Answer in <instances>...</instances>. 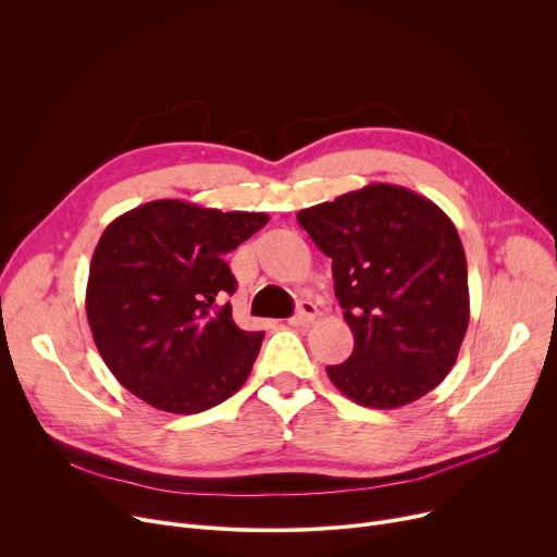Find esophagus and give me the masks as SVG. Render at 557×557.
Returning <instances> with one entry per match:
<instances>
[{"label": "esophagus", "instance_id": "obj_1", "mask_svg": "<svg viewBox=\"0 0 557 557\" xmlns=\"http://www.w3.org/2000/svg\"><path fill=\"white\" fill-rule=\"evenodd\" d=\"M315 318H318V307L313 302H309V300H302L298 305V313H295L293 318H288V324H293V326H307Z\"/></svg>", "mask_w": 557, "mask_h": 557}]
</instances>
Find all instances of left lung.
Instances as JSON below:
<instances>
[{
    "label": "left lung",
    "mask_w": 557,
    "mask_h": 557,
    "mask_svg": "<svg viewBox=\"0 0 557 557\" xmlns=\"http://www.w3.org/2000/svg\"><path fill=\"white\" fill-rule=\"evenodd\" d=\"M331 257L333 290L354 351L326 367L364 407L394 410L432 392L459 356L468 320V267L450 216L430 199L372 183L298 212Z\"/></svg>",
    "instance_id": "1"
}]
</instances>
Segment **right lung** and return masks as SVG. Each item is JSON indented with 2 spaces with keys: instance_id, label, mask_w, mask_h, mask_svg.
<instances>
[{
  "instance_id": "obj_1",
  "label": "right lung",
  "mask_w": 557,
  "mask_h": 557,
  "mask_svg": "<svg viewBox=\"0 0 557 557\" xmlns=\"http://www.w3.org/2000/svg\"><path fill=\"white\" fill-rule=\"evenodd\" d=\"M269 224L264 212H221L176 199L111 221L91 257L87 320L119 383L157 410L197 414L248 379L262 331H244L224 255Z\"/></svg>"
}]
</instances>
